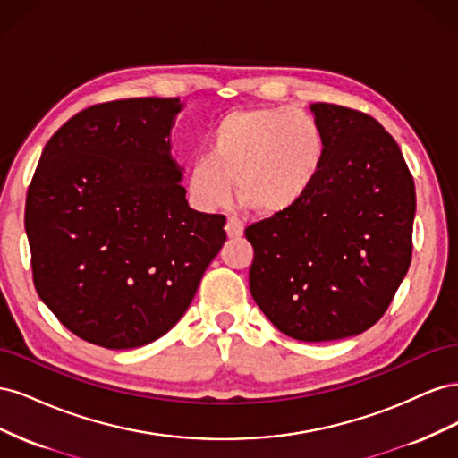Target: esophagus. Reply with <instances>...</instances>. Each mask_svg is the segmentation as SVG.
Returning <instances> with one entry per match:
<instances>
[{
  "mask_svg": "<svg viewBox=\"0 0 458 458\" xmlns=\"http://www.w3.org/2000/svg\"><path fill=\"white\" fill-rule=\"evenodd\" d=\"M225 231L229 234V239H241L244 234V224L242 219L239 217H229L227 219V225H225Z\"/></svg>",
  "mask_w": 458,
  "mask_h": 458,
  "instance_id": "1",
  "label": "esophagus"
}]
</instances>
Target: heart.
<instances>
[{
  "label": "heart",
  "instance_id": "obj_1",
  "mask_svg": "<svg viewBox=\"0 0 458 458\" xmlns=\"http://www.w3.org/2000/svg\"><path fill=\"white\" fill-rule=\"evenodd\" d=\"M206 147L187 177L189 200L202 212L224 206L237 183L244 206L263 216L286 214L308 197L327 158L318 122L284 106L231 110L208 131Z\"/></svg>",
  "mask_w": 458,
  "mask_h": 458
}]
</instances>
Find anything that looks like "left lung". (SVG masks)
Instances as JSON below:
<instances>
[{
    "label": "left lung",
    "instance_id": "obj_1",
    "mask_svg": "<svg viewBox=\"0 0 458 458\" xmlns=\"http://www.w3.org/2000/svg\"><path fill=\"white\" fill-rule=\"evenodd\" d=\"M327 140L315 185L294 210L246 227L250 293L286 336L330 342L361 335L407 275L417 210L405 158L372 116L315 103Z\"/></svg>",
    "mask_w": 458,
    "mask_h": 458
}]
</instances>
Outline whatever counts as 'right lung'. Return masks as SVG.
<instances>
[{
	"label": "right lung",
	"instance_id": "1",
	"mask_svg": "<svg viewBox=\"0 0 458 458\" xmlns=\"http://www.w3.org/2000/svg\"><path fill=\"white\" fill-rule=\"evenodd\" d=\"M179 99L93 105L47 141L24 229L41 301L81 340L131 350L187 311L225 216L192 210L170 155Z\"/></svg>",
	"mask_w": 458,
	"mask_h": 458
}]
</instances>
